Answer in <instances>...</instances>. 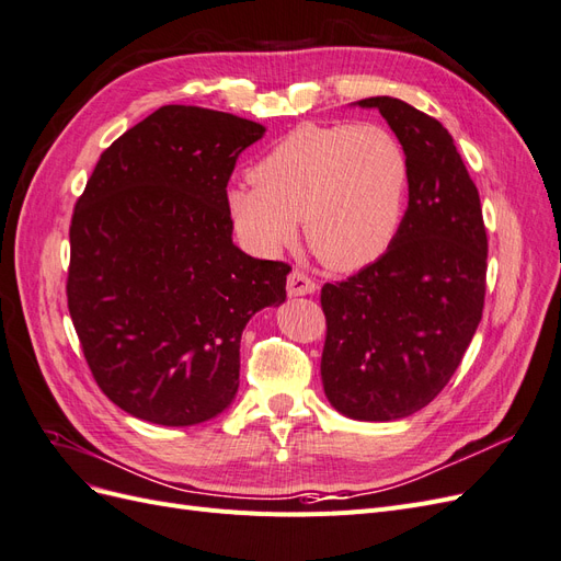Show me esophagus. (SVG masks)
I'll use <instances>...</instances> for the list:
<instances>
[{
    "instance_id": "1",
    "label": "esophagus",
    "mask_w": 561,
    "mask_h": 561,
    "mask_svg": "<svg viewBox=\"0 0 561 561\" xmlns=\"http://www.w3.org/2000/svg\"><path fill=\"white\" fill-rule=\"evenodd\" d=\"M287 295L290 297H304V295H313L318 290V285L313 278H309L304 271L295 268L290 276H287Z\"/></svg>"
}]
</instances>
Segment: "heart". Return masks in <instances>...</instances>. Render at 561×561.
<instances>
[{"label":"heart","mask_w":561,"mask_h":561,"mask_svg":"<svg viewBox=\"0 0 561 561\" xmlns=\"http://www.w3.org/2000/svg\"><path fill=\"white\" fill-rule=\"evenodd\" d=\"M229 186L227 208L241 241L276 254L297 239V219L316 257L355 271L393 243L410 190V159L381 126L304 124Z\"/></svg>","instance_id":"heart-1"}]
</instances>
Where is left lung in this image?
<instances>
[{"label":"left lung","instance_id":"left-lung-1","mask_svg":"<svg viewBox=\"0 0 561 561\" xmlns=\"http://www.w3.org/2000/svg\"><path fill=\"white\" fill-rule=\"evenodd\" d=\"M379 110L410 159V203L377 262L320 293L328 320L320 377L336 412L404 419L437 398L484 309L486 229L478 186L437 118L398 98Z\"/></svg>","mask_w":561,"mask_h":561}]
</instances>
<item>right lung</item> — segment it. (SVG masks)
I'll return each mask as SVG.
<instances>
[{
    "instance_id": "obj_1",
    "label": "right lung",
    "mask_w": 561,
    "mask_h": 561,
    "mask_svg": "<svg viewBox=\"0 0 561 561\" xmlns=\"http://www.w3.org/2000/svg\"><path fill=\"white\" fill-rule=\"evenodd\" d=\"M264 126L165 105L114 140L70 227L67 307L100 390L135 419L196 426L239 390L241 334L290 266L231 241L227 184Z\"/></svg>"
}]
</instances>
